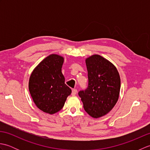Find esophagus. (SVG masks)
<instances>
[{
  "label": "esophagus",
  "mask_w": 150,
  "mask_h": 150,
  "mask_svg": "<svg viewBox=\"0 0 150 150\" xmlns=\"http://www.w3.org/2000/svg\"><path fill=\"white\" fill-rule=\"evenodd\" d=\"M77 93V90L76 89H73L72 92H71V95H75Z\"/></svg>",
  "instance_id": "1"
}]
</instances>
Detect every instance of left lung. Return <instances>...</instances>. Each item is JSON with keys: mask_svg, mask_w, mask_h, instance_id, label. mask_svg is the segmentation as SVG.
<instances>
[{"mask_svg": "<svg viewBox=\"0 0 150 150\" xmlns=\"http://www.w3.org/2000/svg\"><path fill=\"white\" fill-rule=\"evenodd\" d=\"M88 85L79 92L84 110L93 118L112 110L119 98L120 79L117 68L108 60L94 55L86 60Z\"/></svg>", "mask_w": 150, "mask_h": 150, "instance_id": "obj_1", "label": "left lung"}]
</instances>
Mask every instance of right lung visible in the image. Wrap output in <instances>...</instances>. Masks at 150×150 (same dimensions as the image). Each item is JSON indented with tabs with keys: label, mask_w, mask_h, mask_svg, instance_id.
<instances>
[{
	"label": "right lung",
	"mask_w": 150,
	"mask_h": 150,
	"mask_svg": "<svg viewBox=\"0 0 150 150\" xmlns=\"http://www.w3.org/2000/svg\"><path fill=\"white\" fill-rule=\"evenodd\" d=\"M64 59L52 54L34 69L29 81V90L37 108L54 114L62 109L71 90L65 84L61 68Z\"/></svg>",
	"instance_id": "1"
}]
</instances>
